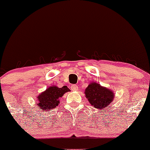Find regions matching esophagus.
<instances>
[{
	"label": "esophagus",
	"mask_w": 150,
	"mask_h": 150,
	"mask_svg": "<svg viewBox=\"0 0 150 150\" xmlns=\"http://www.w3.org/2000/svg\"><path fill=\"white\" fill-rule=\"evenodd\" d=\"M70 88L73 91H77L78 90V86L76 85H72L71 87H70Z\"/></svg>",
	"instance_id": "obj_1"
}]
</instances>
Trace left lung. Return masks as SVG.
Instances as JSON below:
<instances>
[{
    "label": "left lung",
    "mask_w": 150,
    "mask_h": 150,
    "mask_svg": "<svg viewBox=\"0 0 150 150\" xmlns=\"http://www.w3.org/2000/svg\"><path fill=\"white\" fill-rule=\"evenodd\" d=\"M85 93L91 105L98 109L105 108L113 99V94L111 89L101 87L95 82H92L89 85Z\"/></svg>",
    "instance_id": "1"
}]
</instances>
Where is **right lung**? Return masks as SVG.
Wrapping results in <instances>:
<instances>
[{
  "instance_id": "1",
  "label": "right lung",
  "mask_w": 150,
  "mask_h": 150,
  "mask_svg": "<svg viewBox=\"0 0 150 150\" xmlns=\"http://www.w3.org/2000/svg\"><path fill=\"white\" fill-rule=\"evenodd\" d=\"M67 92H70L67 86H63L61 88H58L56 86L50 87L37 97V104L42 111H52L60 103L61 97Z\"/></svg>"
}]
</instances>
